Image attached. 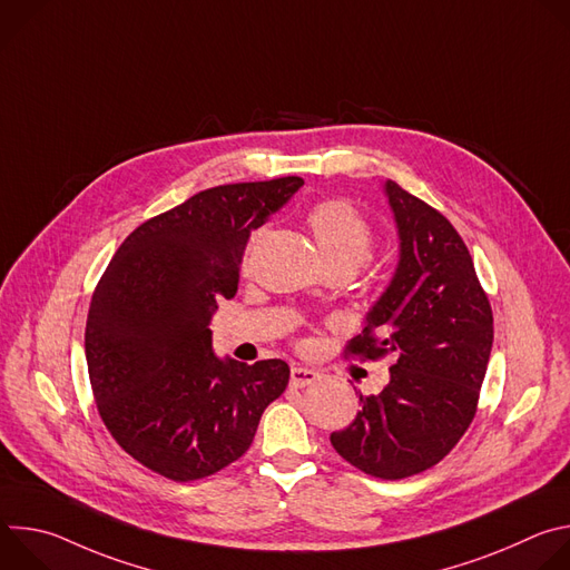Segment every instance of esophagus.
Wrapping results in <instances>:
<instances>
[{"mask_svg": "<svg viewBox=\"0 0 570 570\" xmlns=\"http://www.w3.org/2000/svg\"><path fill=\"white\" fill-rule=\"evenodd\" d=\"M320 379V372L311 370V367H302V365H295L291 370V385L295 387H306L311 383H315Z\"/></svg>", "mask_w": 570, "mask_h": 570, "instance_id": "34e87169", "label": "esophagus"}]
</instances>
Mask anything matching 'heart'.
Returning a JSON list of instances; mask_svg holds the SVG:
<instances>
[{"instance_id":"heart-1","label":"heart","mask_w":570,"mask_h":570,"mask_svg":"<svg viewBox=\"0 0 570 570\" xmlns=\"http://www.w3.org/2000/svg\"><path fill=\"white\" fill-rule=\"evenodd\" d=\"M306 225L324 264L361 266L374 246L372 225L347 200H320L306 214Z\"/></svg>"}]
</instances>
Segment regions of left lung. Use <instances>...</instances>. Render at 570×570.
I'll use <instances>...</instances> for the list:
<instances>
[{
	"label": "left lung",
	"mask_w": 570,
	"mask_h": 570,
	"mask_svg": "<svg viewBox=\"0 0 570 570\" xmlns=\"http://www.w3.org/2000/svg\"><path fill=\"white\" fill-rule=\"evenodd\" d=\"M399 229L396 273L347 356H394L390 383L332 444L352 466L401 480L438 464L473 422L494 315L462 236L438 209L385 183Z\"/></svg>",
	"instance_id": "1"
}]
</instances>
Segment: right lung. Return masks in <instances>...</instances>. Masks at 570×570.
<instances>
[{"label": "right lung", "instance_id": "obj_1", "mask_svg": "<svg viewBox=\"0 0 570 570\" xmlns=\"http://www.w3.org/2000/svg\"><path fill=\"white\" fill-rule=\"evenodd\" d=\"M302 185L286 176L205 189L132 229L99 279L86 324L90 383L106 429L146 469L176 482L220 471L286 390L279 358L214 356L209 317L236 295L253 229Z\"/></svg>", "mask_w": 570, "mask_h": 570}]
</instances>
